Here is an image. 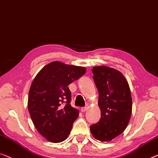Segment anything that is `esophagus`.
<instances>
[{"label":"esophagus","mask_w":158,"mask_h":158,"mask_svg":"<svg viewBox=\"0 0 158 158\" xmlns=\"http://www.w3.org/2000/svg\"><path fill=\"white\" fill-rule=\"evenodd\" d=\"M88 109V106H85V107H82L81 108V112H85L86 111V110H87Z\"/></svg>","instance_id":"esophagus-1"}]
</instances>
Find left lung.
<instances>
[{"label": "left lung", "instance_id": "8db88e82", "mask_svg": "<svg viewBox=\"0 0 158 158\" xmlns=\"http://www.w3.org/2000/svg\"><path fill=\"white\" fill-rule=\"evenodd\" d=\"M92 72L99 92L101 118L90 126L91 133L96 139L110 142L124 132L130 120V88L124 75L115 69L98 66L92 69Z\"/></svg>", "mask_w": 158, "mask_h": 158}]
</instances>
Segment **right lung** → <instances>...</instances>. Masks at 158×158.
I'll return each instance as SVG.
<instances>
[{"label":"right lung","mask_w":158,"mask_h":158,"mask_svg":"<svg viewBox=\"0 0 158 158\" xmlns=\"http://www.w3.org/2000/svg\"><path fill=\"white\" fill-rule=\"evenodd\" d=\"M86 70L83 66L53 61L44 66L33 80L28 110L38 132L48 142L61 143L70 134L79 110L71 106L68 85Z\"/></svg>","instance_id":"1"}]
</instances>
